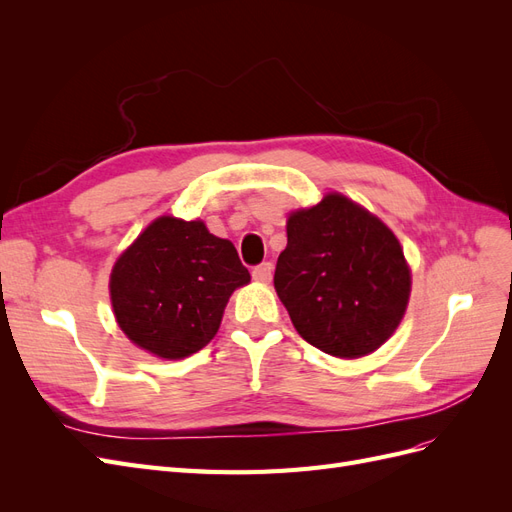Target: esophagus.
Segmentation results:
<instances>
[{
    "mask_svg": "<svg viewBox=\"0 0 512 512\" xmlns=\"http://www.w3.org/2000/svg\"><path fill=\"white\" fill-rule=\"evenodd\" d=\"M252 277H254L256 282H262V284L271 282V277H273V265H271V262H262V265L254 267L252 269Z\"/></svg>",
    "mask_w": 512,
    "mask_h": 512,
    "instance_id": "obj_1",
    "label": "esophagus"
}]
</instances>
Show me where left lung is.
<instances>
[{
	"label": "left lung",
	"instance_id": "1",
	"mask_svg": "<svg viewBox=\"0 0 512 512\" xmlns=\"http://www.w3.org/2000/svg\"><path fill=\"white\" fill-rule=\"evenodd\" d=\"M273 284L307 344L359 359L404 318L410 269L393 232L342 194L288 218Z\"/></svg>",
	"mask_w": 512,
	"mask_h": 512
}]
</instances>
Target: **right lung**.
I'll list each match as a JSON object with an SVG mask.
<instances>
[{"label":"right lung","mask_w":512,"mask_h":512,"mask_svg":"<svg viewBox=\"0 0 512 512\" xmlns=\"http://www.w3.org/2000/svg\"><path fill=\"white\" fill-rule=\"evenodd\" d=\"M250 282L235 245L203 222L158 218L111 273V301L121 331L136 346L183 359L218 333L232 290Z\"/></svg>","instance_id":"obj_1"}]
</instances>
